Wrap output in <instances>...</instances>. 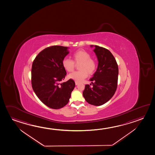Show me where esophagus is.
I'll use <instances>...</instances> for the list:
<instances>
[{
  "label": "esophagus",
  "mask_w": 155,
  "mask_h": 155,
  "mask_svg": "<svg viewBox=\"0 0 155 155\" xmlns=\"http://www.w3.org/2000/svg\"><path fill=\"white\" fill-rule=\"evenodd\" d=\"M79 84V82H75V84H76V85H78Z\"/></svg>",
  "instance_id": "obj_1"
}]
</instances>
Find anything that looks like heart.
Segmentation results:
<instances>
[{
  "label": "heart",
  "instance_id": "obj_1",
  "mask_svg": "<svg viewBox=\"0 0 155 155\" xmlns=\"http://www.w3.org/2000/svg\"><path fill=\"white\" fill-rule=\"evenodd\" d=\"M91 58V56L85 50H78L74 53L73 58L76 63H81L79 66L80 71H74L68 75L69 79L75 81L81 82L86 78L88 73L92 74L96 69V62ZM69 58H64L62 61V66L66 71L71 72L75 68V63Z\"/></svg>",
  "mask_w": 155,
  "mask_h": 155
}]
</instances>
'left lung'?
Here are the masks:
<instances>
[{
  "label": "left lung",
  "mask_w": 155,
  "mask_h": 155,
  "mask_svg": "<svg viewBox=\"0 0 155 155\" xmlns=\"http://www.w3.org/2000/svg\"><path fill=\"white\" fill-rule=\"evenodd\" d=\"M97 57V69L90 81L92 86H85L83 96L87 102L100 106L112 97L117 88L118 66L116 59L109 50L97 45H91Z\"/></svg>",
  "instance_id": "left-lung-1"
}]
</instances>
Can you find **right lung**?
Returning a JSON list of instances; mask_svg holds the SVG:
<instances>
[{
  "mask_svg": "<svg viewBox=\"0 0 155 155\" xmlns=\"http://www.w3.org/2000/svg\"><path fill=\"white\" fill-rule=\"evenodd\" d=\"M68 49L60 45L47 48L38 54L32 63L33 90L39 100L53 109H60L68 103L75 86L71 79L61 83L67 74L62 61L69 53Z\"/></svg>",
  "mask_w": 155,
  "mask_h": 155,
  "instance_id": "1",
  "label": "right lung"
}]
</instances>
